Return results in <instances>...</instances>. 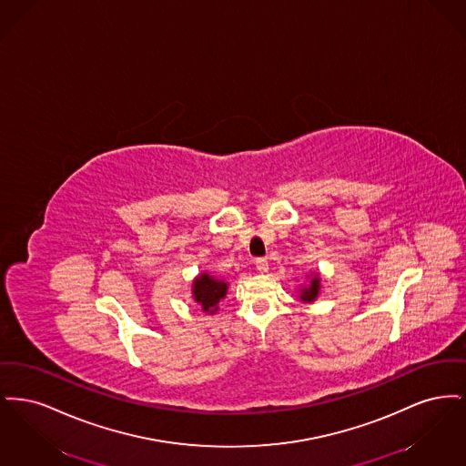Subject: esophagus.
<instances>
[{"mask_svg":"<svg viewBox=\"0 0 466 466\" xmlns=\"http://www.w3.org/2000/svg\"><path fill=\"white\" fill-rule=\"evenodd\" d=\"M255 266H257V270H258V272H262V274L268 270V264H267L266 258H257Z\"/></svg>","mask_w":466,"mask_h":466,"instance_id":"esophagus-1","label":"esophagus"}]
</instances>
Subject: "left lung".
Wrapping results in <instances>:
<instances>
[{
	"label": "left lung",
	"mask_w": 466,
	"mask_h": 466,
	"mask_svg": "<svg viewBox=\"0 0 466 466\" xmlns=\"http://www.w3.org/2000/svg\"><path fill=\"white\" fill-rule=\"evenodd\" d=\"M319 289H321L319 276H318V274H314V276L310 278L309 287L300 289V300H302V302H314V300L318 299Z\"/></svg>",
	"instance_id": "8db88e82"
}]
</instances>
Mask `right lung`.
I'll return each mask as SVG.
<instances>
[{
    "mask_svg": "<svg viewBox=\"0 0 466 466\" xmlns=\"http://www.w3.org/2000/svg\"><path fill=\"white\" fill-rule=\"evenodd\" d=\"M227 289H228V283L209 276L208 272L199 274L192 283L194 300L199 304L200 309L208 314H213L218 310V304L222 299H225Z\"/></svg>",
    "mask_w": 466,
    "mask_h": 466,
    "instance_id": "add662e5",
    "label": "right lung"
}]
</instances>
